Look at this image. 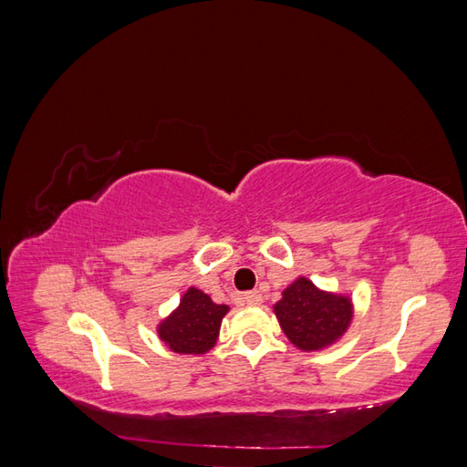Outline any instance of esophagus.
<instances>
[{
    "label": "esophagus",
    "instance_id": "1",
    "mask_svg": "<svg viewBox=\"0 0 467 467\" xmlns=\"http://www.w3.org/2000/svg\"><path fill=\"white\" fill-rule=\"evenodd\" d=\"M243 299L246 301V304H251V306H259L261 301H263V296L259 294V291H246V294L243 296Z\"/></svg>",
    "mask_w": 467,
    "mask_h": 467
}]
</instances>
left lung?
I'll use <instances>...</instances> for the list:
<instances>
[{"label":"left lung","mask_w":467,"mask_h":467,"mask_svg":"<svg viewBox=\"0 0 467 467\" xmlns=\"http://www.w3.org/2000/svg\"><path fill=\"white\" fill-rule=\"evenodd\" d=\"M283 332L301 350H319L337 340L352 319L348 297L319 291L312 281L297 279L275 304Z\"/></svg>","instance_id":"obj_1"}]
</instances>
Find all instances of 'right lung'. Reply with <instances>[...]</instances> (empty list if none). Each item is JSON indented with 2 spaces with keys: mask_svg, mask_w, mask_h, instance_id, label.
Masks as SVG:
<instances>
[{
  "mask_svg": "<svg viewBox=\"0 0 467 467\" xmlns=\"http://www.w3.org/2000/svg\"><path fill=\"white\" fill-rule=\"evenodd\" d=\"M226 312L228 306H218L202 291L192 287L176 312L160 324V337L173 352L204 354L216 344Z\"/></svg>",
  "mask_w": 467,
  "mask_h": 467,
  "instance_id": "add662e5",
  "label": "right lung"
}]
</instances>
